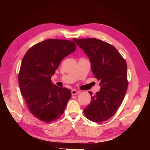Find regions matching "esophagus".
<instances>
[{"instance_id": "34e87169", "label": "esophagus", "mask_w": 150, "mask_h": 150, "mask_svg": "<svg viewBox=\"0 0 150 150\" xmlns=\"http://www.w3.org/2000/svg\"><path fill=\"white\" fill-rule=\"evenodd\" d=\"M79 93H80V92L79 91H77V90H76V89H73V90L71 91V94H72V95H76V94H79Z\"/></svg>"}]
</instances>
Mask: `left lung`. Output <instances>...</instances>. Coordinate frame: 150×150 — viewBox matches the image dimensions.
<instances>
[{"instance_id": "left-lung-1", "label": "left lung", "mask_w": 150, "mask_h": 150, "mask_svg": "<svg viewBox=\"0 0 150 150\" xmlns=\"http://www.w3.org/2000/svg\"><path fill=\"white\" fill-rule=\"evenodd\" d=\"M89 57L91 71L100 83L99 92L93 94L84 110L90 121L101 122L114 115L123 101L128 87L126 62L111 44L95 38L73 39Z\"/></svg>"}]
</instances>
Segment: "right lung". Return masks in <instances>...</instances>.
I'll return each instance as SVG.
<instances>
[{
    "mask_svg": "<svg viewBox=\"0 0 150 150\" xmlns=\"http://www.w3.org/2000/svg\"><path fill=\"white\" fill-rule=\"evenodd\" d=\"M75 50L71 40L50 39L34 45L22 59L18 76L21 92L38 119L50 122L64 112L71 91L54 84L51 78L61 61Z\"/></svg>",
    "mask_w": 150,
    "mask_h": 150,
    "instance_id": "right-lung-1",
    "label": "right lung"
}]
</instances>
